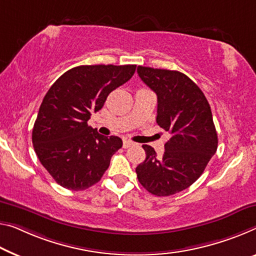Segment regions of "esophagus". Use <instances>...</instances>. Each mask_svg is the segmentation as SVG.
Segmentation results:
<instances>
[{"instance_id":"1","label":"esophagus","mask_w":256,"mask_h":256,"mask_svg":"<svg viewBox=\"0 0 256 256\" xmlns=\"http://www.w3.org/2000/svg\"><path fill=\"white\" fill-rule=\"evenodd\" d=\"M132 145H134V143H132V140H124V148H130Z\"/></svg>"}]
</instances>
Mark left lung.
<instances>
[{
	"label": "left lung",
	"instance_id": "8db88e82",
	"mask_svg": "<svg viewBox=\"0 0 256 256\" xmlns=\"http://www.w3.org/2000/svg\"><path fill=\"white\" fill-rule=\"evenodd\" d=\"M137 73L158 97L156 124L170 134L162 156L143 145L146 158L136 167L137 178L152 194H175L200 178L218 150L210 106L198 86L178 70L138 66Z\"/></svg>",
	"mask_w": 256,
	"mask_h": 256
}]
</instances>
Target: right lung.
<instances>
[{
  "mask_svg": "<svg viewBox=\"0 0 256 256\" xmlns=\"http://www.w3.org/2000/svg\"><path fill=\"white\" fill-rule=\"evenodd\" d=\"M135 70L136 65L78 66L58 78L46 94L32 142L40 162L62 188L82 191L100 182L122 146L120 137L100 135L88 120Z\"/></svg>",
  "mask_w": 256,
  "mask_h": 256,
  "instance_id": "1",
  "label": "right lung"
}]
</instances>
